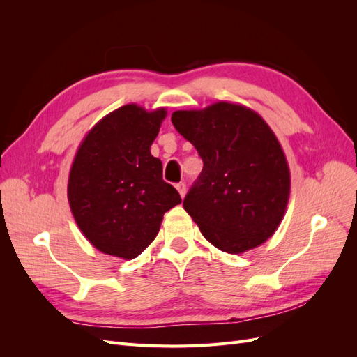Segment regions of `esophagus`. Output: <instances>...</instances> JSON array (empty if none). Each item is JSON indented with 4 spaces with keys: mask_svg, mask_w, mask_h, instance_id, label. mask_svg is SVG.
<instances>
[{
    "mask_svg": "<svg viewBox=\"0 0 357 357\" xmlns=\"http://www.w3.org/2000/svg\"><path fill=\"white\" fill-rule=\"evenodd\" d=\"M176 188H177V190H178V193H180V197H181V198L186 195V185H185V183H183V181L177 183Z\"/></svg>",
    "mask_w": 357,
    "mask_h": 357,
    "instance_id": "1",
    "label": "esophagus"
}]
</instances>
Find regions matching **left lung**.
Wrapping results in <instances>:
<instances>
[{"label":"left lung","instance_id":"obj_1","mask_svg":"<svg viewBox=\"0 0 357 357\" xmlns=\"http://www.w3.org/2000/svg\"><path fill=\"white\" fill-rule=\"evenodd\" d=\"M171 122L204 162L183 207L205 240L232 255L265 243L290 193L287 160L271 128L256 112L225 101L174 112Z\"/></svg>","mask_w":357,"mask_h":357}]
</instances>
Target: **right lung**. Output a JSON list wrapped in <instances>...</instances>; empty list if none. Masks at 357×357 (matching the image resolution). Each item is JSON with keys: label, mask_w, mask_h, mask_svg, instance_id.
Here are the masks:
<instances>
[{"label": "right lung", "mask_w": 357, "mask_h": 357, "mask_svg": "<svg viewBox=\"0 0 357 357\" xmlns=\"http://www.w3.org/2000/svg\"><path fill=\"white\" fill-rule=\"evenodd\" d=\"M165 109L128 104L84 137L68 177V202L80 231L105 255L134 259L155 240L164 214L181 202L150 153Z\"/></svg>", "instance_id": "obj_1"}]
</instances>
